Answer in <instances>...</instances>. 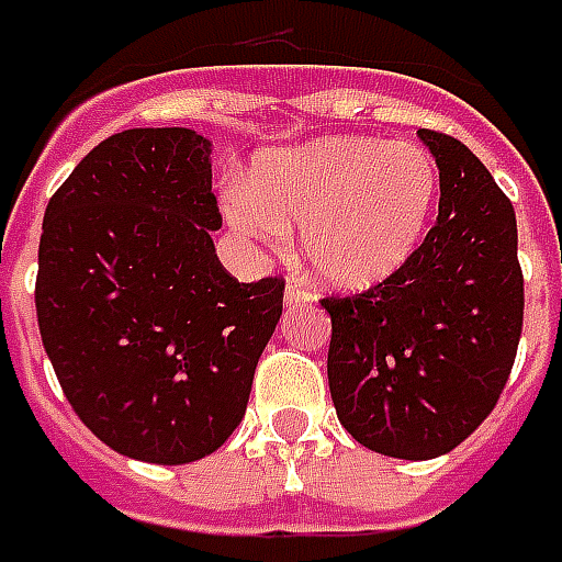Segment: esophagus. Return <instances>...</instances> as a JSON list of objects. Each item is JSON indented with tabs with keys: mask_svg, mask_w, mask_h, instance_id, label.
<instances>
[{
	"mask_svg": "<svg viewBox=\"0 0 562 562\" xmlns=\"http://www.w3.org/2000/svg\"><path fill=\"white\" fill-rule=\"evenodd\" d=\"M282 301H285L289 310H297V306L313 303V292H306L301 282H289V285H285V294H282Z\"/></svg>",
	"mask_w": 562,
	"mask_h": 562,
	"instance_id": "1",
	"label": "esophagus"
}]
</instances>
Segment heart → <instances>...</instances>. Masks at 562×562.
<instances>
[{"label":"heart","mask_w":562,"mask_h":562,"mask_svg":"<svg viewBox=\"0 0 562 562\" xmlns=\"http://www.w3.org/2000/svg\"><path fill=\"white\" fill-rule=\"evenodd\" d=\"M438 164L423 145L322 136L261 154L228 190V223L244 238L285 247L301 226L303 259L342 292L390 280L417 252L438 207Z\"/></svg>","instance_id":"b5f03b06"}]
</instances>
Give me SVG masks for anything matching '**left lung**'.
<instances>
[{"mask_svg": "<svg viewBox=\"0 0 562 562\" xmlns=\"http://www.w3.org/2000/svg\"><path fill=\"white\" fill-rule=\"evenodd\" d=\"M440 172L438 220L402 270L355 297H324L336 417L369 450L426 461L492 414L525 322L513 202L480 157L419 131Z\"/></svg>", "mask_w": 562, "mask_h": 562, "instance_id": "1", "label": "left lung"}]
</instances>
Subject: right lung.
<instances>
[{
  "label": "right lung",
  "mask_w": 562,
  "mask_h": 562,
  "mask_svg": "<svg viewBox=\"0 0 562 562\" xmlns=\"http://www.w3.org/2000/svg\"><path fill=\"white\" fill-rule=\"evenodd\" d=\"M211 139L133 127L82 157L49 199L35 306L70 408L127 459L187 464L238 429L282 280L220 265Z\"/></svg>",
  "instance_id": "right-lung-1"
}]
</instances>
